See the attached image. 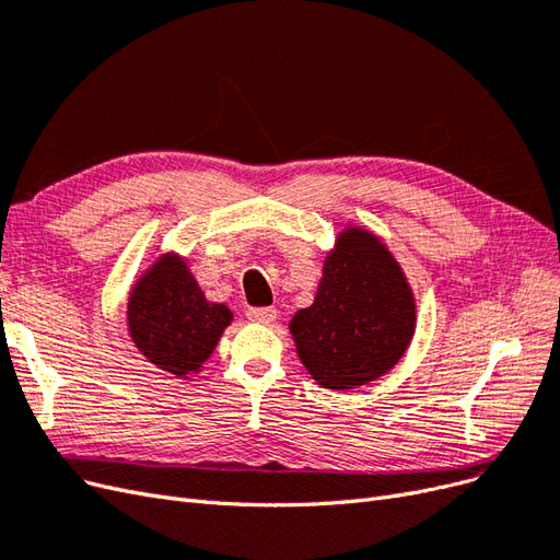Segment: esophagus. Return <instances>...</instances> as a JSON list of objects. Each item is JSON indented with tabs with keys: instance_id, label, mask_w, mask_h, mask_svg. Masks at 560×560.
Listing matches in <instances>:
<instances>
[{
	"instance_id": "34e87169",
	"label": "esophagus",
	"mask_w": 560,
	"mask_h": 560,
	"mask_svg": "<svg viewBox=\"0 0 560 560\" xmlns=\"http://www.w3.org/2000/svg\"><path fill=\"white\" fill-rule=\"evenodd\" d=\"M246 316H248V320L267 326V323H272L277 318V310L275 306H254V310L246 312Z\"/></svg>"
}]
</instances>
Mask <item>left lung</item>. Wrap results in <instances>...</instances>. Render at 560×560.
<instances>
[{
	"label": "left lung",
	"mask_w": 560,
	"mask_h": 560,
	"mask_svg": "<svg viewBox=\"0 0 560 560\" xmlns=\"http://www.w3.org/2000/svg\"><path fill=\"white\" fill-rule=\"evenodd\" d=\"M417 304L393 254L363 228H347L323 265L314 304L291 332L316 384L349 390L374 382L405 355Z\"/></svg>",
	"instance_id": "8db88e82"
}]
</instances>
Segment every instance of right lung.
<instances>
[{
	"label": "right lung",
	"mask_w": 560,
	"mask_h": 560,
	"mask_svg": "<svg viewBox=\"0 0 560 560\" xmlns=\"http://www.w3.org/2000/svg\"><path fill=\"white\" fill-rule=\"evenodd\" d=\"M225 304L207 302L186 260L162 256L130 293L128 326L137 349L160 370L197 374L230 326Z\"/></svg>",
	"instance_id": "obj_1"
}]
</instances>
